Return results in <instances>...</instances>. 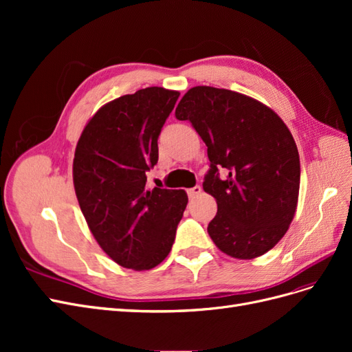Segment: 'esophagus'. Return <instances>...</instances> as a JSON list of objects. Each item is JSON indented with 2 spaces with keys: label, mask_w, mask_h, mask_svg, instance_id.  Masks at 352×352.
Wrapping results in <instances>:
<instances>
[{
  "label": "esophagus",
  "mask_w": 352,
  "mask_h": 352,
  "mask_svg": "<svg viewBox=\"0 0 352 352\" xmlns=\"http://www.w3.org/2000/svg\"><path fill=\"white\" fill-rule=\"evenodd\" d=\"M201 190H202L201 186H194V188L188 189V195H189V198H195V197H198L201 194Z\"/></svg>",
  "instance_id": "obj_1"
}]
</instances>
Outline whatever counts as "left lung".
<instances>
[{
	"instance_id": "obj_1",
	"label": "left lung",
	"mask_w": 352,
	"mask_h": 352,
	"mask_svg": "<svg viewBox=\"0 0 352 352\" xmlns=\"http://www.w3.org/2000/svg\"><path fill=\"white\" fill-rule=\"evenodd\" d=\"M175 114L207 145L202 188L217 201L207 228L216 247L239 260L272 250L289 229L300 194V155L287 126L263 102L212 87L190 88Z\"/></svg>"
}]
</instances>
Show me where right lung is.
I'll return each instance as SVG.
<instances>
[{"label":"right lung","mask_w":352,"mask_h":352,"mask_svg":"<svg viewBox=\"0 0 352 352\" xmlns=\"http://www.w3.org/2000/svg\"><path fill=\"white\" fill-rule=\"evenodd\" d=\"M151 87L116 98L85 126L73 158V184L94 238L122 267L150 270L172 250L188 204L184 189L146 188L157 140L179 98Z\"/></svg>","instance_id":"1"}]
</instances>
